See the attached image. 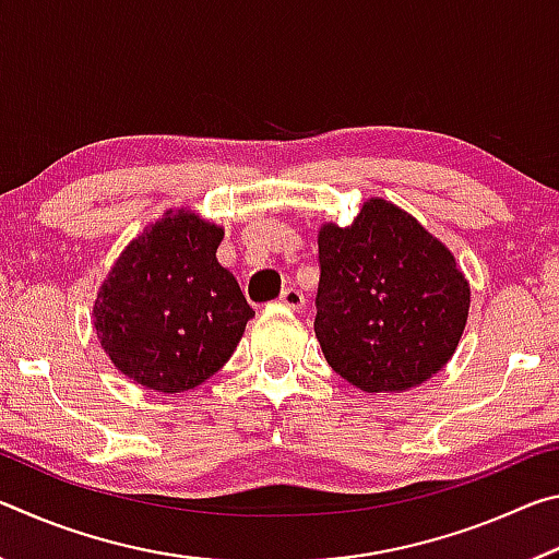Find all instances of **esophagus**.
I'll return each mask as SVG.
<instances>
[{"instance_id":"obj_1","label":"esophagus","mask_w":559,"mask_h":559,"mask_svg":"<svg viewBox=\"0 0 559 559\" xmlns=\"http://www.w3.org/2000/svg\"><path fill=\"white\" fill-rule=\"evenodd\" d=\"M278 302L288 310H302V308H306V296H302L298 288H286L278 296Z\"/></svg>"}]
</instances>
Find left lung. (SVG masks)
Wrapping results in <instances>:
<instances>
[{
	"mask_svg": "<svg viewBox=\"0 0 559 559\" xmlns=\"http://www.w3.org/2000/svg\"><path fill=\"white\" fill-rule=\"evenodd\" d=\"M316 337L328 365L367 394L406 392L456 353L471 286L449 246L372 197L353 224L318 231Z\"/></svg>",
	"mask_w": 559,
	"mask_h": 559,
	"instance_id": "left-lung-1",
	"label": "left lung"
}]
</instances>
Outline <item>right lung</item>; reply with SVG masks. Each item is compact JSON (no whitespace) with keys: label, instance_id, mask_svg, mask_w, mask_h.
<instances>
[{"label":"right lung","instance_id":"1","mask_svg":"<svg viewBox=\"0 0 559 559\" xmlns=\"http://www.w3.org/2000/svg\"><path fill=\"white\" fill-rule=\"evenodd\" d=\"M222 239L219 224L192 210H167L120 251L91 320L128 380L177 394L229 362L253 308L216 261Z\"/></svg>","mask_w":559,"mask_h":559}]
</instances>
